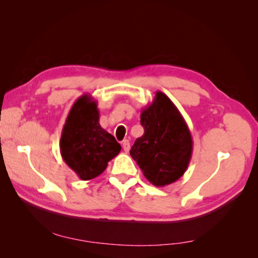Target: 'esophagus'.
<instances>
[{
    "label": "esophagus",
    "mask_w": 258,
    "mask_h": 258,
    "mask_svg": "<svg viewBox=\"0 0 258 258\" xmlns=\"http://www.w3.org/2000/svg\"><path fill=\"white\" fill-rule=\"evenodd\" d=\"M121 147H123V150L125 152H128L130 148H131V143H130L128 140H124V141L121 142Z\"/></svg>",
    "instance_id": "34e87169"
}]
</instances>
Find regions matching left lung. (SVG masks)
Wrapping results in <instances>:
<instances>
[{
    "label": "left lung",
    "mask_w": 258,
    "mask_h": 258,
    "mask_svg": "<svg viewBox=\"0 0 258 258\" xmlns=\"http://www.w3.org/2000/svg\"><path fill=\"white\" fill-rule=\"evenodd\" d=\"M145 134L130 154L143 175L155 186L177 181L190 164L194 141L186 121L165 93L157 91L149 106L141 110Z\"/></svg>",
    "instance_id": "8db88e82"
}]
</instances>
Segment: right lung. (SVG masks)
<instances>
[{
  "mask_svg": "<svg viewBox=\"0 0 258 258\" xmlns=\"http://www.w3.org/2000/svg\"><path fill=\"white\" fill-rule=\"evenodd\" d=\"M98 103L83 94L69 111L60 138V154L68 167L83 181L99 176L121 147L99 124Z\"/></svg>",
  "mask_w": 258,
  "mask_h": 258,
  "instance_id": "add662e5",
  "label": "right lung"
}]
</instances>
